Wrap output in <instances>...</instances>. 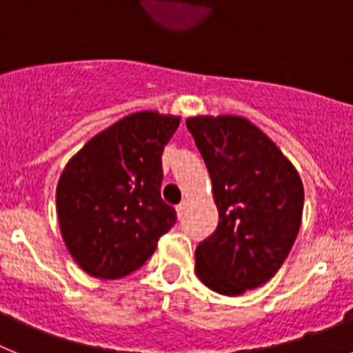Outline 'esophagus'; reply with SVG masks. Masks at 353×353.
<instances>
[{"label": "esophagus", "mask_w": 353, "mask_h": 353, "mask_svg": "<svg viewBox=\"0 0 353 353\" xmlns=\"http://www.w3.org/2000/svg\"><path fill=\"white\" fill-rule=\"evenodd\" d=\"M187 207H189V201H187V199H182V203L176 205V214H179V217H183Z\"/></svg>", "instance_id": "34e87169"}]
</instances>
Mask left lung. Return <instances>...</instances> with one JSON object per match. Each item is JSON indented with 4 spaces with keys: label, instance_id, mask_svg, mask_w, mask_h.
Here are the masks:
<instances>
[{
    "label": "left lung",
    "instance_id": "8db88e82",
    "mask_svg": "<svg viewBox=\"0 0 353 353\" xmlns=\"http://www.w3.org/2000/svg\"><path fill=\"white\" fill-rule=\"evenodd\" d=\"M185 125L219 210L215 232L196 248V276L221 295H242L281 269L301 228L304 185L276 143L248 118L192 117Z\"/></svg>",
    "mask_w": 353,
    "mask_h": 353
}]
</instances>
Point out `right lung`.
Listing matches in <instances>:
<instances>
[{"instance_id": "add662e5", "label": "right lung", "mask_w": 353, "mask_h": 353, "mask_svg": "<svg viewBox=\"0 0 353 353\" xmlns=\"http://www.w3.org/2000/svg\"><path fill=\"white\" fill-rule=\"evenodd\" d=\"M180 117L139 111L93 136L67 162L56 187L60 232L70 256L93 277L139 269L176 223L161 198L162 152Z\"/></svg>"}]
</instances>
